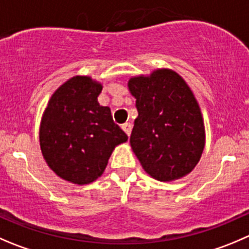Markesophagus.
<instances>
[{"instance_id": "obj_1", "label": "esophagus", "mask_w": 249, "mask_h": 249, "mask_svg": "<svg viewBox=\"0 0 249 249\" xmlns=\"http://www.w3.org/2000/svg\"><path fill=\"white\" fill-rule=\"evenodd\" d=\"M132 127H133V126H132V123H124V124H123V126H122V129H123V131H124V133H126L127 134V136H131V132H132Z\"/></svg>"}]
</instances>
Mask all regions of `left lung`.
<instances>
[{
  "label": "left lung",
  "mask_w": 249,
  "mask_h": 249,
  "mask_svg": "<svg viewBox=\"0 0 249 249\" xmlns=\"http://www.w3.org/2000/svg\"><path fill=\"white\" fill-rule=\"evenodd\" d=\"M138 117L132 131V150L153 178L171 182L197 166L205 146L199 104L186 80L170 68L129 78Z\"/></svg>",
  "instance_id": "8db88e82"
}]
</instances>
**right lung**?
<instances>
[{
  "instance_id": "obj_1",
  "label": "right lung",
  "mask_w": 249,
  "mask_h": 249,
  "mask_svg": "<svg viewBox=\"0 0 249 249\" xmlns=\"http://www.w3.org/2000/svg\"><path fill=\"white\" fill-rule=\"evenodd\" d=\"M103 83L74 75L53 91L42 113L39 142L47 166L60 178L83 186L105 171L117 145L128 137L98 103Z\"/></svg>"
}]
</instances>
